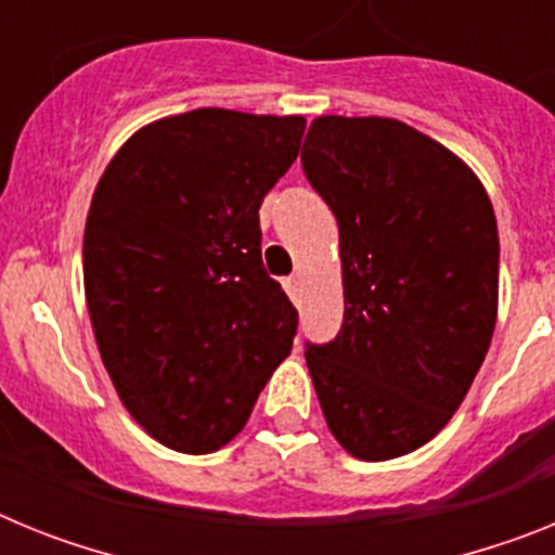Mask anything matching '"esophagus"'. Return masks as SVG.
Masks as SVG:
<instances>
[{
  "label": "esophagus",
  "mask_w": 555,
  "mask_h": 555,
  "mask_svg": "<svg viewBox=\"0 0 555 555\" xmlns=\"http://www.w3.org/2000/svg\"><path fill=\"white\" fill-rule=\"evenodd\" d=\"M283 286H286V292L292 300H300V274H292V278H286V281H283Z\"/></svg>",
  "instance_id": "obj_1"
}]
</instances>
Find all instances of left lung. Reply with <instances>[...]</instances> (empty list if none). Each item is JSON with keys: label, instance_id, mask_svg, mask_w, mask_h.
<instances>
[{"label": "left lung", "instance_id": "8db88e82", "mask_svg": "<svg viewBox=\"0 0 555 555\" xmlns=\"http://www.w3.org/2000/svg\"><path fill=\"white\" fill-rule=\"evenodd\" d=\"M308 183L338 222L345 320L306 341L327 428L364 461L430 442L473 386L498 317V222L473 171L414 127L320 116Z\"/></svg>", "mask_w": 555, "mask_h": 555}]
</instances>
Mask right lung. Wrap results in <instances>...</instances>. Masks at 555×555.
<instances>
[{
  "instance_id": "obj_1",
  "label": "right lung",
  "mask_w": 555,
  "mask_h": 555,
  "mask_svg": "<svg viewBox=\"0 0 555 555\" xmlns=\"http://www.w3.org/2000/svg\"><path fill=\"white\" fill-rule=\"evenodd\" d=\"M302 132V116L180 113L135 132L94 191L82 278L102 364L178 453L228 444L292 352L297 308L263 269L258 208Z\"/></svg>"
}]
</instances>
